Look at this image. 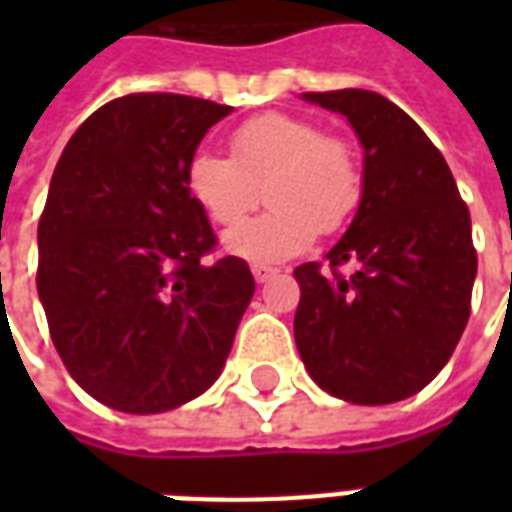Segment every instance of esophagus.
<instances>
[{"label": "esophagus", "mask_w": 512, "mask_h": 512, "mask_svg": "<svg viewBox=\"0 0 512 512\" xmlns=\"http://www.w3.org/2000/svg\"><path fill=\"white\" fill-rule=\"evenodd\" d=\"M252 274H255L257 282H268L271 277H277V268L268 266H252Z\"/></svg>", "instance_id": "34e87169"}]
</instances>
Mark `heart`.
Instances as JSON below:
<instances>
[{
	"instance_id": "obj_1",
	"label": "heart",
	"mask_w": 512,
	"mask_h": 512,
	"mask_svg": "<svg viewBox=\"0 0 512 512\" xmlns=\"http://www.w3.org/2000/svg\"><path fill=\"white\" fill-rule=\"evenodd\" d=\"M186 189L205 216L233 227L260 205L271 211L227 233L224 246L252 263L301 255L315 235H334L365 197V161L354 136L321 131L310 117L266 112L230 134V156L194 153Z\"/></svg>"
}]
</instances>
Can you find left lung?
I'll return each mask as SVG.
<instances>
[{
    "label": "left lung",
    "mask_w": 512,
    "mask_h": 512,
    "mask_svg": "<svg viewBox=\"0 0 512 512\" xmlns=\"http://www.w3.org/2000/svg\"><path fill=\"white\" fill-rule=\"evenodd\" d=\"M351 120L365 147V197L329 268L293 271V332L329 395L384 406L428 386L461 340L477 274L469 208L425 131L370 90L304 93ZM354 262V275L342 266Z\"/></svg>",
    "instance_id": "8db88e82"
}]
</instances>
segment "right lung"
Segmentation results:
<instances>
[{"label":"right lung","mask_w":512,"mask_h":512,"mask_svg":"<svg viewBox=\"0 0 512 512\" xmlns=\"http://www.w3.org/2000/svg\"><path fill=\"white\" fill-rule=\"evenodd\" d=\"M233 106L131 93L76 128L38 222V296L73 381L104 406L158 414L219 378L255 277L208 260L211 222L186 167Z\"/></svg>","instance_id":"add662e5"}]
</instances>
